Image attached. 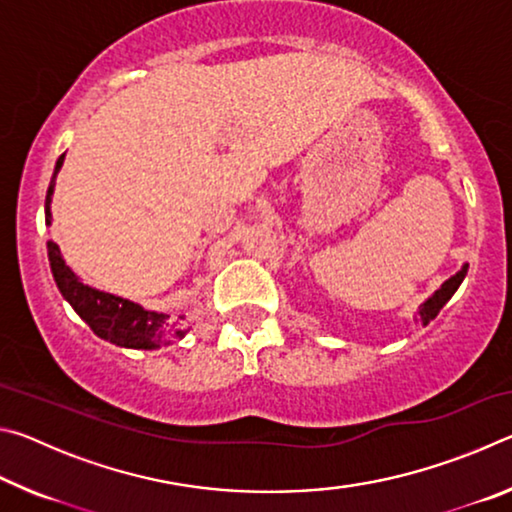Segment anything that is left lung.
I'll return each mask as SVG.
<instances>
[{
    "instance_id": "obj_1",
    "label": "left lung",
    "mask_w": 512,
    "mask_h": 512,
    "mask_svg": "<svg viewBox=\"0 0 512 512\" xmlns=\"http://www.w3.org/2000/svg\"><path fill=\"white\" fill-rule=\"evenodd\" d=\"M465 275H467V264H463V268L456 275L449 277V280L443 284V287H440L436 293H433L429 300L422 302L420 311H418L422 325H429V320H433V318L438 316V311L445 307V302L454 296L458 287H461V282H463Z\"/></svg>"
}]
</instances>
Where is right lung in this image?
<instances>
[{"mask_svg": "<svg viewBox=\"0 0 512 512\" xmlns=\"http://www.w3.org/2000/svg\"><path fill=\"white\" fill-rule=\"evenodd\" d=\"M65 155H60L51 176V183L45 198V221L51 225V196H54V185L60 167H63ZM47 253L51 273H54L56 287L63 293V298L72 305V309L79 314L85 323L103 341H110L119 345V348H133V350H155L162 343H171L176 339H183L187 334L185 325L180 320L171 318L162 311H149L133 300L112 296V293L92 289L88 284L81 282L72 268L65 264L60 248L54 241H47ZM183 318V316H180Z\"/></svg>", "mask_w": 512, "mask_h": 512, "instance_id": "right-lung-1", "label": "right lung"}]
</instances>
